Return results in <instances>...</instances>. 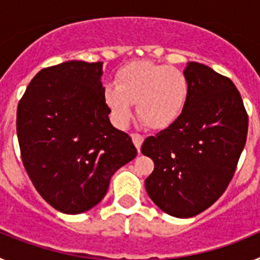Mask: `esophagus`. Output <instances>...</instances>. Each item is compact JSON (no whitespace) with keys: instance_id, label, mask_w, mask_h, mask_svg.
Returning <instances> with one entry per match:
<instances>
[{"instance_id":"1","label":"esophagus","mask_w":260,"mask_h":260,"mask_svg":"<svg viewBox=\"0 0 260 260\" xmlns=\"http://www.w3.org/2000/svg\"><path fill=\"white\" fill-rule=\"evenodd\" d=\"M132 139H133V142H134L135 147H137V150L138 151L141 150V146H142V143H143V141H144L143 135L138 134V133H133Z\"/></svg>"}]
</instances>
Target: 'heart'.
Returning <instances> with one entry per match:
<instances>
[{"instance_id": "1", "label": "heart", "mask_w": 260, "mask_h": 260, "mask_svg": "<svg viewBox=\"0 0 260 260\" xmlns=\"http://www.w3.org/2000/svg\"><path fill=\"white\" fill-rule=\"evenodd\" d=\"M114 85L104 88L105 104L114 122L125 126L132 117V104L150 128L161 130L180 118L189 100L190 83L182 70L151 61H135L116 73Z\"/></svg>"}]
</instances>
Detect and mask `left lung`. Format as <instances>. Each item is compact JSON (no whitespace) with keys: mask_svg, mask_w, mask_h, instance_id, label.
<instances>
[{"mask_svg":"<svg viewBox=\"0 0 260 260\" xmlns=\"http://www.w3.org/2000/svg\"><path fill=\"white\" fill-rule=\"evenodd\" d=\"M189 100L180 118L155 137L142 153L153 160L147 194L165 213L192 217L211 207L231 183L246 143L249 116L228 77L198 62L183 71Z\"/></svg>","mask_w":260,"mask_h":260,"instance_id":"left-lung-1","label":"left lung"}]
</instances>
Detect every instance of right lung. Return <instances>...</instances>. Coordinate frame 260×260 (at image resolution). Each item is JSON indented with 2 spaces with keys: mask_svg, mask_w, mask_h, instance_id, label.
Instances as JSON below:
<instances>
[{
  "mask_svg": "<svg viewBox=\"0 0 260 260\" xmlns=\"http://www.w3.org/2000/svg\"><path fill=\"white\" fill-rule=\"evenodd\" d=\"M102 75L103 62L45 68L18 103L23 167L41 198L63 213L95 207L110 177L138 153L132 138L110 123Z\"/></svg>",
  "mask_w": 260,
  "mask_h": 260,
  "instance_id": "add662e5",
  "label": "right lung"
}]
</instances>
